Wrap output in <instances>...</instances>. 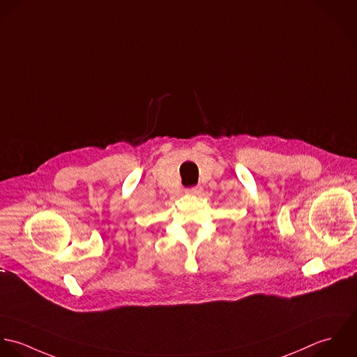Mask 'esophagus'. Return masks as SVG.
I'll use <instances>...</instances> for the list:
<instances>
[{
  "label": "esophagus",
  "mask_w": 357,
  "mask_h": 357,
  "mask_svg": "<svg viewBox=\"0 0 357 357\" xmlns=\"http://www.w3.org/2000/svg\"><path fill=\"white\" fill-rule=\"evenodd\" d=\"M202 192H203L202 186H196V188H192V189L186 190V193L192 195V196H199V195H202Z\"/></svg>",
  "instance_id": "34e87169"
}]
</instances>
